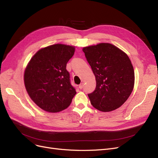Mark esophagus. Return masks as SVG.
Instances as JSON below:
<instances>
[{"instance_id": "34e87169", "label": "esophagus", "mask_w": 158, "mask_h": 158, "mask_svg": "<svg viewBox=\"0 0 158 158\" xmlns=\"http://www.w3.org/2000/svg\"><path fill=\"white\" fill-rule=\"evenodd\" d=\"M83 86H84V84L82 83H81V84L79 85V88L80 89H82L83 88Z\"/></svg>"}]
</instances>
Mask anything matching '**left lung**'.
Instances as JSON below:
<instances>
[{
	"label": "left lung",
	"instance_id": "obj_1",
	"mask_svg": "<svg viewBox=\"0 0 158 158\" xmlns=\"http://www.w3.org/2000/svg\"><path fill=\"white\" fill-rule=\"evenodd\" d=\"M95 76L96 86L88 96L90 103L101 111L119 108L134 88L133 66L123 51L110 43H99L83 48Z\"/></svg>",
	"mask_w": 158,
	"mask_h": 158
}]
</instances>
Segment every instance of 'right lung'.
<instances>
[{
	"label": "right lung",
	"mask_w": 158,
	"mask_h": 158,
	"mask_svg": "<svg viewBox=\"0 0 158 158\" xmlns=\"http://www.w3.org/2000/svg\"><path fill=\"white\" fill-rule=\"evenodd\" d=\"M75 47L56 44L43 48L30 60L24 72V84L39 108L56 113L66 109L76 94L66 65Z\"/></svg>",
	"instance_id": "obj_1"
}]
</instances>
